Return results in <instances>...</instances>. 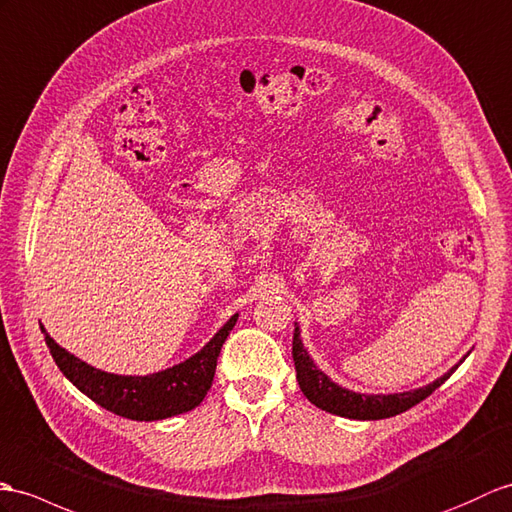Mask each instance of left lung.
<instances>
[{
  "label": "left lung",
  "instance_id": "1",
  "mask_svg": "<svg viewBox=\"0 0 512 512\" xmlns=\"http://www.w3.org/2000/svg\"><path fill=\"white\" fill-rule=\"evenodd\" d=\"M292 358L296 368V382H299L303 395L310 399L316 408L338 414V417L344 419L377 421L395 417V414L406 412L412 406H417L425 397H430L432 392L456 371L458 364L465 360L467 355L454 368H449L443 377H438L436 382L410 392H395V395H364V392H353L349 388L338 386L336 382H331V379L314 364L310 353L303 347L299 325L294 327Z\"/></svg>",
  "mask_w": 512,
  "mask_h": 512
}]
</instances>
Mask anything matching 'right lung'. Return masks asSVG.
I'll use <instances>...</instances> for the list:
<instances>
[{
    "label": "right lung",
    "instance_id": "1",
    "mask_svg": "<svg viewBox=\"0 0 512 512\" xmlns=\"http://www.w3.org/2000/svg\"><path fill=\"white\" fill-rule=\"evenodd\" d=\"M235 323L237 314H233L218 334L192 358L144 377L104 373L100 368H93L87 362L78 360L61 344H56L47 336L43 325L41 331L45 334V344L50 347L56 366L61 368L71 384L80 392H85L98 406L124 419L161 421L200 406V401L205 399L207 390L213 384L222 344L231 334Z\"/></svg>",
    "mask_w": 512,
    "mask_h": 512
}]
</instances>
